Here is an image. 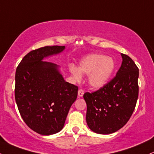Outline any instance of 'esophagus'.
Listing matches in <instances>:
<instances>
[{
	"mask_svg": "<svg viewBox=\"0 0 154 154\" xmlns=\"http://www.w3.org/2000/svg\"><path fill=\"white\" fill-rule=\"evenodd\" d=\"M84 94V91L82 89H79L78 91V96L79 97H82Z\"/></svg>",
	"mask_w": 154,
	"mask_h": 154,
	"instance_id": "1",
	"label": "esophagus"
}]
</instances>
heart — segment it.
Masks as SVG:
<instances>
[{
    "label": "heart",
    "mask_w": 154,
    "mask_h": 154,
    "mask_svg": "<svg viewBox=\"0 0 154 154\" xmlns=\"http://www.w3.org/2000/svg\"><path fill=\"white\" fill-rule=\"evenodd\" d=\"M115 69L114 60L102 54H94L80 62L78 70L74 66L70 71L74 78L80 80L81 74H89V82L94 88L103 87L110 78Z\"/></svg>",
    "instance_id": "heart-1"
}]
</instances>
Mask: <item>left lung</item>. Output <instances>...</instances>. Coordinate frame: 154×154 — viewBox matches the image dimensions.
Masks as SVG:
<instances>
[{
	"label": "left lung",
	"instance_id": "left-lung-1",
	"mask_svg": "<svg viewBox=\"0 0 154 154\" xmlns=\"http://www.w3.org/2000/svg\"><path fill=\"white\" fill-rule=\"evenodd\" d=\"M117 74L99 90L86 92V121L94 132L108 134L122 128L132 115L139 94V69L134 60L121 54Z\"/></svg>",
	"mask_w": 154,
	"mask_h": 154
}]
</instances>
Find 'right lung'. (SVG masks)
<instances>
[{"instance_id": "obj_1", "label": "right lung", "mask_w": 154, "mask_h": 154, "mask_svg": "<svg viewBox=\"0 0 154 154\" xmlns=\"http://www.w3.org/2000/svg\"><path fill=\"white\" fill-rule=\"evenodd\" d=\"M64 46H46L28 52L15 74L14 95L22 118L38 134L50 135L63 129L78 87L66 82L55 63L42 60L62 52Z\"/></svg>"}]
</instances>
